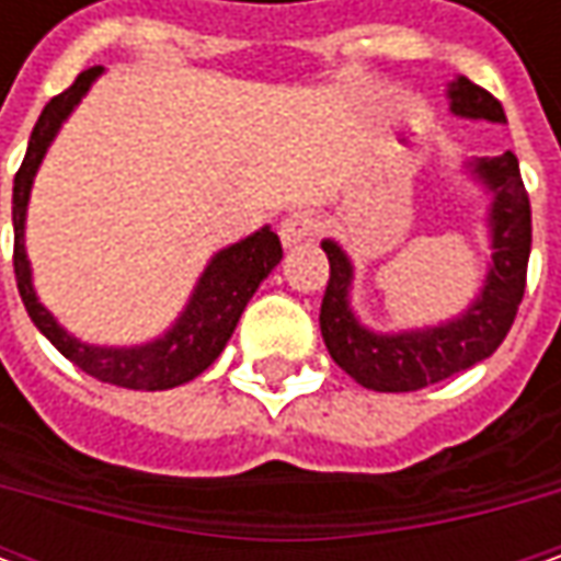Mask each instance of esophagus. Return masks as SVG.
Returning <instances> with one entry per match:
<instances>
[{"mask_svg":"<svg viewBox=\"0 0 561 561\" xmlns=\"http://www.w3.org/2000/svg\"><path fill=\"white\" fill-rule=\"evenodd\" d=\"M280 243L290 249L296 243H302V240H312L314 233H318V218H314L312 211H290L284 221H280Z\"/></svg>","mask_w":561,"mask_h":561,"instance_id":"1","label":"esophagus"}]
</instances>
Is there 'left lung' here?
I'll list each match as a JSON object with an SVG mask.
<instances>
[{
    "mask_svg": "<svg viewBox=\"0 0 561 561\" xmlns=\"http://www.w3.org/2000/svg\"><path fill=\"white\" fill-rule=\"evenodd\" d=\"M446 99L456 118L506 124L503 105L468 77L449 80ZM465 174L490 193V265L478 296L465 306V312L446 321L409 331H375L362 324L353 309L356 265L336 240H321L331 262V280L318 314L321 336L336 365L368 390L409 393L440 383L493 356L515 321L530 255V203L518 159L512 152L496 159H471L465 162Z\"/></svg>",
    "mask_w": 561,
    "mask_h": 561,
    "instance_id": "left-lung-1",
    "label": "left lung"
}]
</instances>
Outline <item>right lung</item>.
Segmentation results:
<instances>
[{
  "instance_id": "add662e5",
  "label": "right lung",
  "mask_w": 561,
  "mask_h": 561,
  "mask_svg": "<svg viewBox=\"0 0 561 561\" xmlns=\"http://www.w3.org/2000/svg\"><path fill=\"white\" fill-rule=\"evenodd\" d=\"M102 71L105 68L83 71L65 93L49 99V105L43 108V115L33 127L27 156L14 174V190H11L14 277H18L24 309L39 328V334L46 336L61 356L71 358L80 371L115 387H127V390H171L203 375L205 368L225 353L227 340L237 331V321L252 299V293L277 268V262L284 259V249L268 225L243 237L240 243L218 249L199 274L184 312L156 340L134 343V346H99V343H83L68 328H61L58 318L39 302L36 287H33V268L27 247H24L27 205H31L33 178L58 137L61 124L71 118V112L80 105V99L90 93V87L96 83Z\"/></svg>"
}]
</instances>
